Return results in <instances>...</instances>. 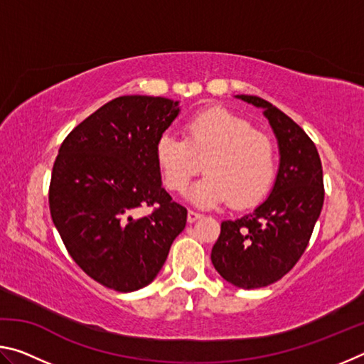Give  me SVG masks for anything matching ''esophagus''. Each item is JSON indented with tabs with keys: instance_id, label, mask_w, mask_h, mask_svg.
<instances>
[{
	"instance_id": "esophagus-1",
	"label": "esophagus",
	"mask_w": 364,
	"mask_h": 364,
	"mask_svg": "<svg viewBox=\"0 0 364 364\" xmlns=\"http://www.w3.org/2000/svg\"><path fill=\"white\" fill-rule=\"evenodd\" d=\"M199 218H202L200 213H197L194 210H189L188 212V221H189V223H194V221H197Z\"/></svg>"
}]
</instances>
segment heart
<instances>
[{"mask_svg": "<svg viewBox=\"0 0 364 364\" xmlns=\"http://www.w3.org/2000/svg\"><path fill=\"white\" fill-rule=\"evenodd\" d=\"M156 159L165 184L176 193L188 188V199L199 207H213L230 199L236 208L254 205L269 193L276 175L271 139L255 132L247 120L230 110L213 107L186 123V138L165 132L156 143Z\"/></svg>", "mask_w": 364, "mask_h": 364, "instance_id": "1", "label": "heart"}]
</instances>
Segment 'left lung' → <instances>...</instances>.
I'll return each mask as SVG.
<instances>
[{
  "label": "left lung",
  "instance_id": "left-lung-1",
  "mask_svg": "<svg viewBox=\"0 0 364 364\" xmlns=\"http://www.w3.org/2000/svg\"><path fill=\"white\" fill-rule=\"evenodd\" d=\"M234 97L263 110L278 141L279 167L254 212L221 223L212 263L232 286L258 289L279 281L305 252L324 202L323 167L315 143L291 117L258 96Z\"/></svg>",
  "mask_w": 364,
  "mask_h": 364
}]
</instances>
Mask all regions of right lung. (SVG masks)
Wrapping results in <instances>:
<instances>
[{
	"instance_id": "add662e5",
	"label": "right lung",
	"mask_w": 364,
	"mask_h": 364,
	"mask_svg": "<svg viewBox=\"0 0 364 364\" xmlns=\"http://www.w3.org/2000/svg\"><path fill=\"white\" fill-rule=\"evenodd\" d=\"M180 101L120 96L85 119L60 144L49 210L70 257L90 278L119 292L156 279L188 210L162 188L160 134ZM141 206L152 214L139 217Z\"/></svg>"
}]
</instances>
